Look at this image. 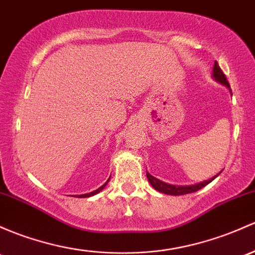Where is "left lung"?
<instances>
[{
	"label": "left lung",
	"mask_w": 255,
	"mask_h": 255,
	"mask_svg": "<svg viewBox=\"0 0 255 255\" xmlns=\"http://www.w3.org/2000/svg\"><path fill=\"white\" fill-rule=\"evenodd\" d=\"M213 78L216 80V82L221 83V84L226 85L227 88L230 89V84H229V80L226 79V76L224 74V72L221 71L220 66L218 64V62L214 63V69H213ZM231 92V90H230ZM219 176V173L216 176L211 177L210 179L204 182H200V183L197 184H192V186H175V184H168L165 183V182L160 181V179L155 178L154 176H151L150 173L146 172V177H148V181L150 182L152 187H154L156 191L163 193V194H168V195H183V194H188V193H193V192H197L199 189H202L203 187H205L206 184H209L210 182H213L216 177Z\"/></svg>",
	"instance_id": "1"
}]
</instances>
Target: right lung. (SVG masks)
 <instances>
[{
	"instance_id": "add662e5",
	"label": "right lung",
	"mask_w": 255,
	"mask_h": 255,
	"mask_svg": "<svg viewBox=\"0 0 255 255\" xmlns=\"http://www.w3.org/2000/svg\"><path fill=\"white\" fill-rule=\"evenodd\" d=\"M109 179H110V178H109ZM109 179H107V181L105 182V183H104L103 186L100 187V188H98V189H96V191H94V192H90V193H87V194L77 195V197H78V198H88V197H92V195H95V194H98V193H100L101 191H103L104 188H105V187H106V184L109 183Z\"/></svg>"
}]
</instances>
